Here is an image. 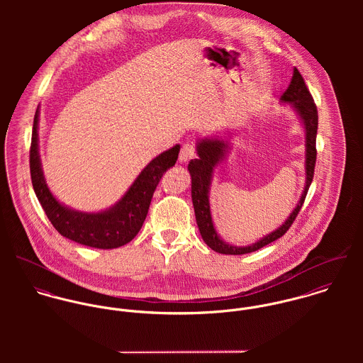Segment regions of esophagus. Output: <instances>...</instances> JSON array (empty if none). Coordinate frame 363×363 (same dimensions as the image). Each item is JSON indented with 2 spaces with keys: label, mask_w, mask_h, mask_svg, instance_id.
<instances>
[{
  "label": "esophagus",
  "mask_w": 363,
  "mask_h": 363,
  "mask_svg": "<svg viewBox=\"0 0 363 363\" xmlns=\"http://www.w3.org/2000/svg\"><path fill=\"white\" fill-rule=\"evenodd\" d=\"M194 156H196V148H194V145L190 144V143H187V144H184V145L182 147V150H180L179 162H180V163H186V162H189L190 159H193Z\"/></svg>",
  "instance_id": "esophagus-1"
}]
</instances>
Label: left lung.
Masks as SVG:
<instances>
[{
  "label": "left lung",
  "mask_w": 363,
  "mask_h": 363,
  "mask_svg": "<svg viewBox=\"0 0 363 363\" xmlns=\"http://www.w3.org/2000/svg\"><path fill=\"white\" fill-rule=\"evenodd\" d=\"M279 102L289 104L294 108V111L298 114L301 123L305 128V173H306V182L305 189L302 191V196L299 199V203L294 211L289 213L286 220L272 230L271 233L265 235L257 242L249 245V246H233L226 243L216 232L212 216H211V207H209V190H211V182L215 169L225 160L228 152L230 150V140L233 133H229L226 135L220 137H206L197 141V159H191L189 163V172L191 176V200L196 212V220L201 233L203 240L207 243L213 252L220 255H247L252 252H256L261 247L269 245L271 242L279 239L286 233V230L294 223L295 218L298 216L301 208L303 206V201L306 199L308 190L311 187L313 174H314V164H315V135H317V124H318V116H317V107L311 98V92L301 75V72L294 68V75L291 79V84L288 89L281 96Z\"/></svg>",
  "instance_id": "obj_1"
}]
</instances>
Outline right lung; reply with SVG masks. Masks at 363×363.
<instances>
[{
	"label": "right lung",
	"mask_w": 363,
	"mask_h": 363,
	"mask_svg": "<svg viewBox=\"0 0 363 363\" xmlns=\"http://www.w3.org/2000/svg\"><path fill=\"white\" fill-rule=\"evenodd\" d=\"M39 113L38 107L30 144V176L35 194L55 230L72 242L104 250L131 242L147 218L159 180L174 166L180 145L154 157L114 206L98 212H84L60 203L46 183L39 155Z\"/></svg>",
	"instance_id": "1"
}]
</instances>
